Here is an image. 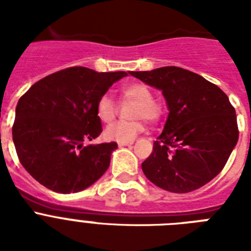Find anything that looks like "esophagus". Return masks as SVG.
<instances>
[{
	"instance_id": "34e87169",
	"label": "esophagus",
	"mask_w": 251,
	"mask_h": 251,
	"mask_svg": "<svg viewBox=\"0 0 251 251\" xmlns=\"http://www.w3.org/2000/svg\"><path fill=\"white\" fill-rule=\"evenodd\" d=\"M134 141H118L117 142V145L118 146H130V145H133Z\"/></svg>"
}]
</instances>
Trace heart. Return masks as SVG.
I'll return each instance as SVG.
<instances>
[{"instance_id": "obj_1", "label": "heart", "mask_w": 251, "mask_h": 251, "mask_svg": "<svg viewBox=\"0 0 251 251\" xmlns=\"http://www.w3.org/2000/svg\"><path fill=\"white\" fill-rule=\"evenodd\" d=\"M124 101H135L131 108L130 117L137 118L131 121H120L105 129V138L110 141H133L143 130V121L155 124L163 116V105L156 99L152 98V91L147 84L134 82L125 84L120 90ZM118 108L109 95H102L96 102V114L104 124H110L117 116Z\"/></svg>"}]
</instances>
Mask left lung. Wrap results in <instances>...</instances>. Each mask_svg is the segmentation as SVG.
<instances>
[{
  "label": "left lung",
  "instance_id": "1",
  "mask_svg": "<svg viewBox=\"0 0 251 251\" xmlns=\"http://www.w3.org/2000/svg\"><path fill=\"white\" fill-rule=\"evenodd\" d=\"M163 91L168 120L142 163L146 177L172 193L197 190L222 172L238 141L236 110L216 84L177 66L130 72Z\"/></svg>",
  "mask_w": 251,
  "mask_h": 251
}]
</instances>
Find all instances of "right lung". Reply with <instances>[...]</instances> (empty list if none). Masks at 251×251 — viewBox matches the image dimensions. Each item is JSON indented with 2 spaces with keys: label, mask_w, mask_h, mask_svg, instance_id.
I'll list each match as a JSON object with an SVG mask.
<instances>
[{
  "label": "right lung",
  "mask_w": 251,
  "mask_h": 251,
  "mask_svg": "<svg viewBox=\"0 0 251 251\" xmlns=\"http://www.w3.org/2000/svg\"><path fill=\"white\" fill-rule=\"evenodd\" d=\"M126 75L73 66L40 79L19 99L14 146L37 182L69 194L84 190L105 173L117 143H83L102 131L96 114L99 98Z\"/></svg>",
  "instance_id": "obj_1"
}]
</instances>
